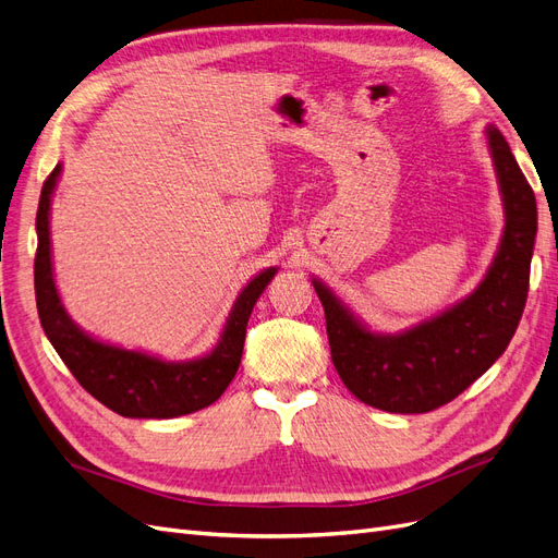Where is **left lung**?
<instances>
[{
	"mask_svg": "<svg viewBox=\"0 0 558 558\" xmlns=\"http://www.w3.org/2000/svg\"><path fill=\"white\" fill-rule=\"evenodd\" d=\"M505 207V232L477 291L400 335L369 332L324 283L312 281L326 312L337 375L361 402L384 412L424 414L461 396L508 349L526 307L537 232L535 195L498 128H486Z\"/></svg>",
	"mask_w": 558,
	"mask_h": 558,
	"instance_id": "1",
	"label": "left lung"
}]
</instances>
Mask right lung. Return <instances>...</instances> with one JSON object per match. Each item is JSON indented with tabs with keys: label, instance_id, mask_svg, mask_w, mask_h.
Wrapping results in <instances>:
<instances>
[{
	"label": "right lung",
	"instance_id": "obj_1",
	"mask_svg": "<svg viewBox=\"0 0 558 558\" xmlns=\"http://www.w3.org/2000/svg\"><path fill=\"white\" fill-rule=\"evenodd\" d=\"M60 170L62 167L56 165V170L44 181L37 209L39 242L35 256V293L41 326L50 344L56 347L76 381L105 408L121 416L172 418L216 402L238 375L248 316L265 286L272 281L277 267L265 269L246 283L230 312L221 340L207 356L189 363H167L146 356L142 351L97 342L66 316L56 291L53 267H50L48 211Z\"/></svg>",
	"mask_w": 558,
	"mask_h": 558
}]
</instances>
